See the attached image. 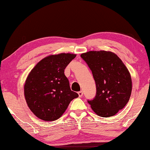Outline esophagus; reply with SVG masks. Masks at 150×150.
I'll list each match as a JSON object with an SVG mask.
<instances>
[{
	"label": "esophagus",
	"mask_w": 150,
	"mask_h": 150,
	"mask_svg": "<svg viewBox=\"0 0 150 150\" xmlns=\"http://www.w3.org/2000/svg\"><path fill=\"white\" fill-rule=\"evenodd\" d=\"M78 95H79V96H80V97H82V96H83V91H79V92H78Z\"/></svg>",
	"instance_id": "obj_1"
}]
</instances>
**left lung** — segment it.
Masks as SVG:
<instances>
[{"mask_svg": "<svg viewBox=\"0 0 150 150\" xmlns=\"http://www.w3.org/2000/svg\"><path fill=\"white\" fill-rule=\"evenodd\" d=\"M81 57L92 72L96 86L95 98L88 103L98 116H114L131 96L132 81L129 70L112 52L90 51Z\"/></svg>", "mask_w": 150, "mask_h": 150, "instance_id": "1", "label": "left lung"}]
</instances>
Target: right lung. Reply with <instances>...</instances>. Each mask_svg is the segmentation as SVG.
Returning a JSON list of instances; mask_svg holds the SVG:
<instances>
[{"mask_svg": "<svg viewBox=\"0 0 150 150\" xmlns=\"http://www.w3.org/2000/svg\"><path fill=\"white\" fill-rule=\"evenodd\" d=\"M76 54L61 53L39 61L27 77L24 84L26 103L40 120H57L78 94L71 91L64 70Z\"/></svg>", "mask_w": 150, "mask_h": 150, "instance_id": "add662e5", "label": "right lung"}]
</instances>
